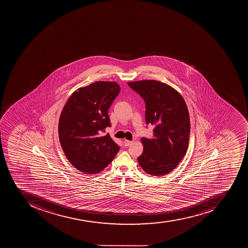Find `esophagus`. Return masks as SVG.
Masks as SVG:
<instances>
[{"instance_id": "1", "label": "esophagus", "mask_w": 248, "mask_h": 248, "mask_svg": "<svg viewBox=\"0 0 248 248\" xmlns=\"http://www.w3.org/2000/svg\"><path fill=\"white\" fill-rule=\"evenodd\" d=\"M132 142H133V141L128 140H124V146H129V145H130L131 143H132Z\"/></svg>"}]
</instances>
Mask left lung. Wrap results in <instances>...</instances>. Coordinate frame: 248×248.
Here are the masks:
<instances>
[{
	"mask_svg": "<svg viewBox=\"0 0 248 248\" xmlns=\"http://www.w3.org/2000/svg\"><path fill=\"white\" fill-rule=\"evenodd\" d=\"M146 105V125H154L151 139L142 137L143 152L137 158L142 170L164 176L178 166L187 152L189 114L185 100L174 88L157 80L129 82Z\"/></svg>",
	"mask_w": 248,
	"mask_h": 248,
	"instance_id": "left-lung-1",
	"label": "left lung"
}]
</instances>
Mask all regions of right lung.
Masks as SVG:
<instances>
[{
    "instance_id": "add662e5",
    "label": "right lung",
    "mask_w": 248,
    "mask_h": 248,
    "mask_svg": "<svg viewBox=\"0 0 248 248\" xmlns=\"http://www.w3.org/2000/svg\"><path fill=\"white\" fill-rule=\"evenodd\" d=\"M116 82L97 81L73 93L59 120V139L66 158L74 168L98 174L119 152L105 129L111 126L108 111L120 92Z\"/></svg>"
}]
</instances>
